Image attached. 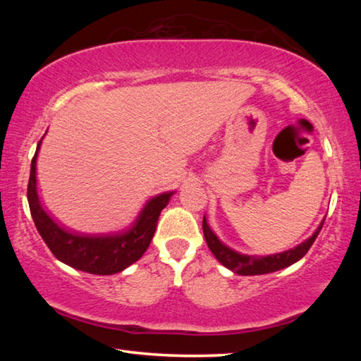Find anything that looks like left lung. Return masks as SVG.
I'll use <instances>...</instances> for the list:
<instances>
[{
	"instance_id": "8db88e82",
	"label": "left lung",
	"mask_w": 361,
	"mask_h": 361,
	"mask_svg": "<svg viewBox=\"0 0 361 361\" xmlns=\"http://www.w3.org/2000/svg\"><path fill=\"white\" fill-rule=\"evenodd\" d=\"M323 225H324V220L321 221L319 226L317 228V231L313 233L309 239H305L304 242L296 245L293 248L282 252H276V255L256 256V255H243V252L229 248L228 245L221 242L217 237V234L212 231L211 226L208 225V220H206V216L203 217L204 239H206V243H208L209 250L212 251V255L216 256L219 262L224 267H226L228 270L242 276L267 274V273L278 271V270H282V268L293 265L299 259H302L305 252L310 250Z\"/></svg>"
}]
</instances>
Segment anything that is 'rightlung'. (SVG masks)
Returning a JSON list of instances; mask_svg holds the SVG:
<instances>
[{
  "label": "right lung",
  "instance_id": "add662e5",
  "mask_svg": "<svg viewBox=\"0 0 361 361\" xmlns=\"http://www.w3.org/2000/svg\"><path fill=\"white\" fill-rule=\"evenodd\" d=\"M43 137L38 142L32 163H30L27 202L37 231L40 233L52 255L60 262L75 270L101 276L119 273L140 260L153 239L161 211L169 204L175 190L149 198L133 224L121 231L99 234L74 231L52 219L38 195L37 157Z\"/></svg>",
  "mask_w": 361,
  "mask_h": 361
}]
</instances>
